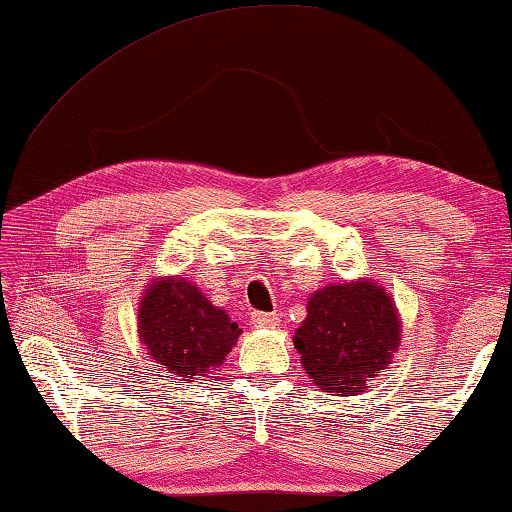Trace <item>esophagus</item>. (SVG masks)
Here are the masks:
<instances>
[{"mask_svg":"<svg viewBox=\"0 0 512 512\" xmlns=\"http://www.w3.org/2000/svg\"><path fill=\"white\" fill-rule=\"evenodd\" d=\"M250 319H253L255 328H275V326H278V321H280L278 314H275V312H253Z\"/></svg>","mask_w":512,"mask_h":512,"instance_id":"1","label":"esophagus"}]
</instances>
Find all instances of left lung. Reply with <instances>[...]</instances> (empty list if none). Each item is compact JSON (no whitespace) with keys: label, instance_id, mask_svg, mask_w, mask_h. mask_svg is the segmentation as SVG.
Here are the masks:
<instances>
[{"label":"left lung","instance_id":"left-lung-1","mask_svg":"<svg viewBox=\"0 0 512 512\" xmlns=\"http://www.w3.org/2000/svg\"><path fill=\"white\" fill-rule=\"evenodd\" d=\"M401 339L399 314L373 282L330 285L307 300V319L294 346L312 383L337 396L362 392L378 376Z\"/></svg>","mask_w":512,"mask_h":512}]
</instances>
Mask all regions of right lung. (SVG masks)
I'll return each mask as SVG.
<instances>
[{
    "label": "right lung",
    "instance_id": "1",
    "mask_svg": "<svg viewBox=\"0 0 512 512\" xmlns=\"http://www.w3.org/2000/svg\"><path fill=\"white\" fill-rule=\"evenodd\" d=\"M239 335L237 323L186 280L152 282L141 300L139 337L168 376L189 380L221 367Z\"/></svg>",
    "mask_w": 512,
    "mask_h": 512
}]
</instances>
